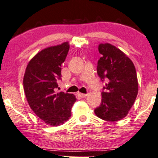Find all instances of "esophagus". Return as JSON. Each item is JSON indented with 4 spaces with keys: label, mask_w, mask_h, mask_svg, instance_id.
<instances>
[{
    "label": "esophagus",
    "mask_w": 158,
    "mask_h": 158,
    "mask_svg": "<svg viewBox=\"0 0 158 158\" xmlns=\"http://www.w3.org/2000/svg\"><path fill=\"white\" fill-rule=\"evenodd\" d=\"M78 95L81 97H83H83H85L87 96L86 94H83V93H78Z\"/></svg>",
    "instance_id": "1"
}]
</instances>
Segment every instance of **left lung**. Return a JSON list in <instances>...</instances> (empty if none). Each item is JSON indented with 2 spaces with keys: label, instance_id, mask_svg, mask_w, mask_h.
I'll use <instances>...</instances> for the list:
<instances>
[{
  "label": "left lung",
  "instance_id": "1",
  "mask_svg": "<svg viewBox=\"0 0 158 158\" xmlns=\"http://www.w3.org/2000/svg\"><path fill=\"white\" fill-rule=\"evenodd\" d=\"M102 55L97 62V73L101 81H106L102 101L94 109L99 118L116 122L127 115L139 90L136 70L133 61L123 52L110 44H100Z\"/></svg>",
  "mask_w": 158,
  "mask_h": 158
}]
</instances>
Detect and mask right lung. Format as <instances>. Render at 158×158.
<instances>
[{"instance_id": "obj_1", "label": "right lung", "mask_w": 158, "mask_h": 158, "mask_svg": "<svg viewBox=\"0 0 158 158\" xmlns=\"http://www.w3.org/2000/svg\"><path fill=\"white\" fill-rule=\"evenodd\" d=\"M69 49V44L64 42L42 50L29 61L23 77V88L31 108L51 126L69 119L76 101L73 94L56 92L57 81L61 80V64Z\"/></svg>"}]
</instances>
